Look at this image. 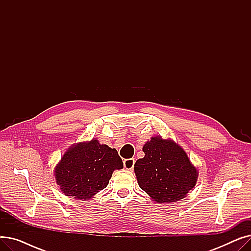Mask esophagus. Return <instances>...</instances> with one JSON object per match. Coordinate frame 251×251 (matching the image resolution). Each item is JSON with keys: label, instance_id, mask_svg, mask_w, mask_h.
Here are the masks:
<instances>
[{"label": "esophagus", "instance_id": "1", "mask_svg": "<svg viewBox=\"0 0 251 251\" xmlns=\"http://www.w3.org/2000/svg\"><path fill=\"white\" fill-rule=\"evenodd\" d=\"M134 159H126L124 160L123 162V165H124V168L127 169V170H132L133 167H134Z\"/></svg>", "mask_w": 251, "mask_h": 251}]
</instances>
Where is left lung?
I'll list each match as a JSON object with an SVG mask.
<instances>
[{
  "mask_svg": "<svg viewBox=\"0 0 251 251\" xmlns=\"http://www.w3.org/2000/svg\"><path fill=\"white\" fill-rule=\"evenodd\" d=\"M143 151L146 155L136 161L134 172L139 187L154 201H177L195 186L197 171L178 144L151 137Z\"/></svg>",
  "mask_w": 251,
  "mask_h": 251,
  "instance_id": "obj_1",
  "label": "left lung"
}]
</instances>
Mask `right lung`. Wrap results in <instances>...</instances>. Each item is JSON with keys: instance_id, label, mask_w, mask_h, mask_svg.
<instances>
[{"instance_id": "add662e5", "label": "right lung", "mask_w": 251, "mask_h": 251, "mask_svg": "<svg viewBox=\"0 0 251 251\" xmlns=\"http://www.w3.org/2000/svg\"><path fill=\"white\" fill-rule=\"evenodd\" d=\"M122 168V159L115 149L92 139L66 151L55 175L65 195L88 200L108 186L114 170Z\"/></svg>"}]
</instances>
